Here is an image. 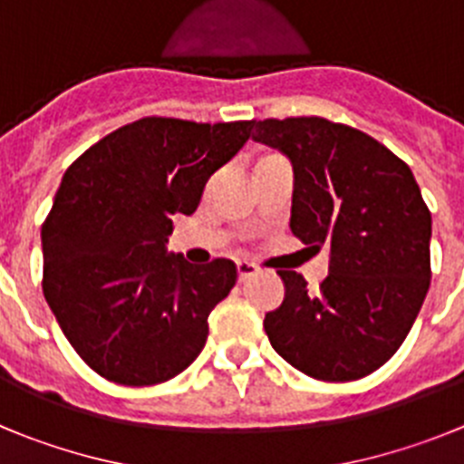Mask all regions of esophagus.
<instances>
[{"instance_id": "obj_1", "label": "esophagus", "mask_w": 464, "mask_h": 464, "mask_svg": "<svg viewBox=\"0 0 464 464\" xmlns=\"http://www.w3.org/2000/svg\"><path fill=\"white\" fill-rule=\"evenodd\" d=\"M237 272H239V281H246V278L256 276L260 269H257V265H253V262L239 260V262H237Z\"/></svg>"}]
</instances>
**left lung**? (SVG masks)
Instances as JSON below:
<instances>
[{
  "mask_svg": "<svg viewBox=\"0 0 464 464\" xmlns=\"http://www.w3.org/2000/svg\"><path fill=\"white\" fill-rule=\"evenodd\" d=\"M253 139L293 162V235L330 248L318 290L278 272L285 297L265 315L269 342L306 376L362 379L395 355L428 295L432 216L420 188L404 160L342 122L267 118Z\"/></svg>",
  "mask_w": 464,
  "mask_h": 464,
  "instance_id": "obj_1",
  "label": "left lung"
}]
</instances>
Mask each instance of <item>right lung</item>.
I'll use <instances>...</instances> for the list:
<instances>
[{"instance_id": "obj_1", "label": "right lung", "mask_w": 464, "mask_h": 464, "mask_svg": "<svg viewBox=\"0 0 464 464\" xmlns=\"http://www.w3.org/2000/svg\"><path fill=\"white\" fill-rule=\"evenodd\" d=\"M256 121L149 116L90 146L63 176L41 225L44 295L90 370L155 385L202 353L208 314L237 265L167 256L176 213L190 216L208 176L241 150Z\"/></svg>"}]
</instances>
